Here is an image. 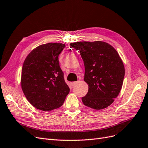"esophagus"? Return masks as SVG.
I'll use <instances>...</instances> for the list:
<instances>
[{
	"mask_svg": "<svg viewBox=\"0 0 148 148\" xmlns=\"http://www.w3.org/2000/svg\"><path fill=\"white\" fill-rule=\"evenodd\" d=\"M76 84H77V82H71V85H72V86H74V85H75Z\"/></svg>",
	"mask_w": 148,
	"mask_h": 148,
	"instance_id": "obj_1",
	"label": "esophagus"
}]
</instances>
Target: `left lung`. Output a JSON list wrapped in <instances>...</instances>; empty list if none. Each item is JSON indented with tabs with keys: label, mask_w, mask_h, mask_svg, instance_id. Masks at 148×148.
<instances>
[{
	"label": "left lung",
	"mask_w": 148,
	"mask_h": 148,
	"mask_svg": "<svg viewBox=\"0 0 148 148\" xmlns=\"http://www.w3.org/2000/svg\"><path fill=\"white\" fill-rule=\"evenodd\" d=\"M71 46L80 51L85 66L84 81L88 91L82 98L84 105L104 109L114 102L121 92L125 68L116 50L103 41L77 42Z\"/></svg>",
	"instance_id": "left-lung-1"
}]
</instances>
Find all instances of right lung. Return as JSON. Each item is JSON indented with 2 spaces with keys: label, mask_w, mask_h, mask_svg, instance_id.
Listing matches in <instances>:
<instances>
[{
  "label": "right lung",
  "mask_w": 148,
  "mask_h": 148,
  "mask_svg": "<svg viewBox=\"0 0 148 148\" xmlns=\"http://www.w3.org/2000/svg\"><path fill=\"white\" fill-rule=\"evenodd\" d=\"M64 47L61 43L40 45L32 50L24 61L21 88L28 101L39 110L60 108L69 93L58 60Z\"/></svg>",
  "instance_id": "1"
}]
</instances>
